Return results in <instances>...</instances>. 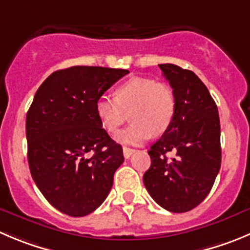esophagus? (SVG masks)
I'll use <instances>...</instances> for the list:
<instances>
[{
	"mask_svg": "<svg viewBox=\"0 0 250 250\" xmlns=\"http://www.w3.org/2000/svg\"><path fill=\"white\" fill-rule=\"evenodd\" d=\"M123 153H124V157H125V158H130V156L134 153V149L129 148V147H124Z\"/></svg>",
	"mask_w": 250,
	"mask_h": 250,
	"instance_id": "esophagus-1",
	"label": "esophagus"
}]
</instances>
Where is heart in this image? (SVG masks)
I'll list each match as a JSON object with an SVG mask.
<instances>
[{"label": "heart", "mask_w": 250, "mask_h": 250, "mask_svg": "<svg viewBox=\"0 0 250 250\" xmlns=\"http://www.w3.org/2000/svg\"><path fill=\"white\" fill-rule=\"evenodd\" d=\"M177 110V101L172 87L153 78L132 77L121 83L115 97L103 94L96 101V113L102 126L115 134L127 119L130 126L116 135L124 145H140L152 136L161 135L172 125Z\"/></svg>", "instance_id": "heart-1"}]
</instances>
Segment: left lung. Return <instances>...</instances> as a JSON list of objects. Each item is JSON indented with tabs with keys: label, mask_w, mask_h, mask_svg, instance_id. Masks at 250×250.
<instances>
[{
	"label": "left lung",
	"mask_w": 250,
	"mask_h": 250,
	"mask_svg": "<svg viewBox=\"0 0 250 250\" xmlns=\"http://www.w3.org/2000/svg\"><path fill=\"white\" fill-rule=\"evenodd\" d=\"M158 66L174 92L177 110L169 129L148 151L151 167L144 184L159 206L187 212L203 203L220 170V118L210 92L192 71ZM167 153L175 157L168 160Z\"/></svg>",
	"instance_id": "left-lung-1"
}]
</instances>
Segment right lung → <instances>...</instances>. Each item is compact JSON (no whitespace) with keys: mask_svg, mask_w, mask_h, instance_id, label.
<instances>
[{"mask_svg":"<svg viewBox=\"0 0 250 250\" xmlns=\"http://www.w3.org/2000/svg\"><path fill=\"white\" fill-rule=\"evenodd\" d=\"M129 71L73 66L38 88L25 134L32 177L45 199L72 217L93 212L113 187L123 148L102 127L96 101Z\"/></svg>","mask_w":250,"mask_h":250,"instance_id":"add662e5","label":"right lung"}]
</instances>
